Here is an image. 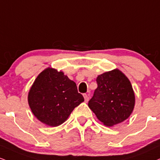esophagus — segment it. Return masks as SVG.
I'll use <instances>...</instances> for the list:
<instances>
[{"label": "esophagus", "instance_id": "34e87169", "mask_svg": "<svg viewBox=\"0 0 160 160\" xmlns=\"http://www.w3.org/2000/svg\"><path fill=\"white\" fill-rule=\"evenodd\" d=\"M83 97H84V99H85V102H88V99H89V97H88V94H83Z\"/></svg>", "mask_w": 160, "mask_h": 160}]
</instances>
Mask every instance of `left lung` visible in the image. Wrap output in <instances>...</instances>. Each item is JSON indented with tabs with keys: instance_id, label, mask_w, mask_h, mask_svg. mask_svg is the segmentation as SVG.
<instances>
[{
	"instance_id": "1",
	"label": "left lung",
	"mask_w": 160,
	"mask_h": 160,
	"mask_svg": "<svg viewBox=\"0 0 160 160\" xmlns=\"http://www.w3.org/2000/svg\"><path fill=\"white\" fill-rule=\"evenodd\" d=\"M98 87L88 101V107L107 127L124 122L132 113L135 95L130 80L115 69L99 75Z\"/></svg>"
}]
</instances>
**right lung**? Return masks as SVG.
Instances as JSON below:
<instances>
[{
	"instance_id": "obj_1",
	"label": "right lung",
	"mask_w": 160,
	"mask_h": 160,
	"mask_svg": "<svg viewBox=\"0 0 160 160\" xmlns=\"http://www.w3.org/2000/svg\"><path fill=\"white\" fill-rule=\"evenodd\" d=\"M84 98L76 83L62 72L48 68L38 74L28 94L33 115L51 127L62 124Z\"/></svg>"
}]
</instances>
